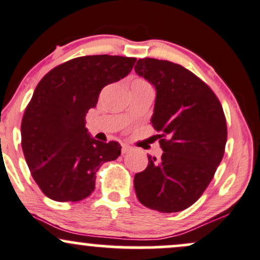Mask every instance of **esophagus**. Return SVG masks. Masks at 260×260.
<instances>
[{
  "label": "esophagus",
  "instance_id": "esophagus-1",
  "mask_svg": "<svg viewBox=\"0 0 260 260\" xmlns=\"http://www.w3.org/2000/svg\"><path fill=\"white\" fill-rule=\"evenodd\" d=\"M129 149H131V147L128 146V144H122V149H121L122 154H124V153H127L128 151H129Z\"/></svg>",
  "mask_w": 260,
  "mask_h": 260
}]
</instances>
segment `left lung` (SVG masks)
Wrapping results in <instances>:
<instances>
[{
	"instance_id": "8db88e82",
	"label": "left lung",
	"mask_w": 260,
	"mask_h": 260,
	"mask_svg": "<svg viewBox=\"0 0 260 260\" xmlns=\"http://www.w3.org/2000/svg\"><path fill=\"white\" fill-rule=\"evenodd\" d=\"M135 71L154 87L151 123L166 137L159 141L160 159L148 155L147 168L135 176L136 194L147 208L180 212L198 201L222 162L223 108L212 89L183 66L142 58Z\"/></svg>"
}]
</instances>
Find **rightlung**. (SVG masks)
I'll return each instance as SVG.
<instances>
[{
  "instance_id": "obj_1",
  "label": "right lung",
  "mask_w": 260,
  "mask_h": 260,
  "mask_svg": "<svg viewBox=\"0 0 260 260\" xmlns=\"http://www.w3.org/2000/svg\"><path fill=\"white\" fill-rule=\"evenodd\" d=\"M135 62L108 54L78 57L54 67L37 84L22 118V151L48 198H87L100 167L119 157L118 142L105 143L89 135L86 116L103 87L124 78Z\"/></svg>"
}]
</instances>
